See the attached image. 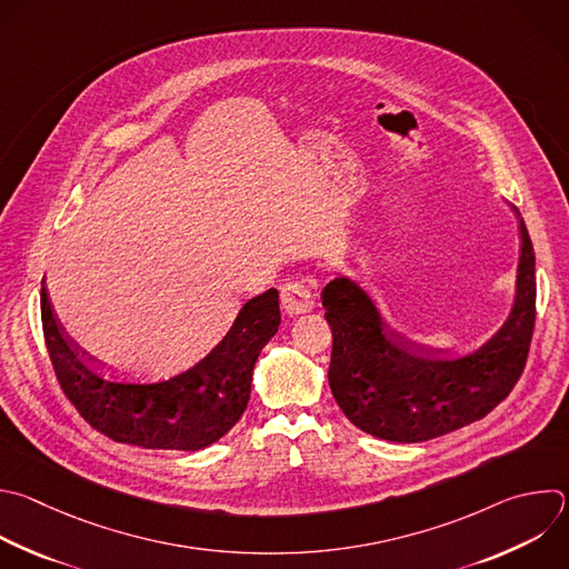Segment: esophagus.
Masks as SVG:
<instances>
[{"label": "esophagus", "instance_id": "obj_1", "mask_svg": "<svg viewBox=\"0 0 569 569\" xmlns=\"http://www.w3.org/2000/svg\"><path fill=\"white\" fill-rule=\"evenodd\" d=\"M281 306L283 310L295 317L315 308V299L310 288L303 281H288L281 286Z\"/></svg>", "mask_w": 569, "mask_h": 569}]
</instances>
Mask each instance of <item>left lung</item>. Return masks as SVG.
<instances>
[{
    "instance_id": "8db88e82",
    "label": "left lung",
    "mask_w": 569,
    "mask_h": 569,
    "mask_svg": "<svg viewBox=\"0 0 569 569\" xmlns=\"http://www.w3.org/2000/svg\"><path fill=\"white\" fill-rule=\"evenodd\" d=\"M516 301L502 328L476 352L442 355L391 330L368 295L350 279L321 292L332 330L330 391L343 416L363 433L389 442H425L491 413L520 380L536 323V259L520 219Z\"/></svg>"
}]
</instances>
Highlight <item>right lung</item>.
<instances>
[{
	"label": "right lung",
	"instance_id": "right-lung-1",
	"mask_svg": "<svg viewBox=\"0 0 569 569\" xmlns=\"http://www.w3.org/2000/svg\"><path fill=\"white\" fill-rule=\"evenodd\" d=\"M281 323L279 292L250 299L223 341L197 366L158 385L107 382L78 357L42 288V328L58 382L78 413L116 442L199 451L243 416L261 348Z\"/></svg>",
	"mask_w": 569,
	"mask_h": 569
}]
</instances>
